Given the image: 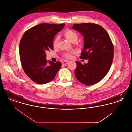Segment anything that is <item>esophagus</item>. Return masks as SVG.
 <instances>
[{"instance_id": "34e87169", "label": "esophagus", "mask_w": 132, "mask_h": 132, "mask_svg": "<svg viewBox=\"0 0 132 132\" xmlns=\"http://www.w3.org/2000/svg\"><path fill=\"white\" fill-rule=\"evenodd\" d=\"M68 62H69L68 61L66 60V61H63V62H62V64H63V65H67L68 63Z\"/></svg>"}]
</instances>
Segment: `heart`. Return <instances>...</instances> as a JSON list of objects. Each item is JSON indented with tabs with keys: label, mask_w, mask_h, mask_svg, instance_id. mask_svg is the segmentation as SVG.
<instances>
[{
	"label": "heart",
	"mask_w": 132,
	"mask_h": 132,
	"mask_svg": "<svg viewBox=\"0 0 132 132\" xmlns=\"http://www.w3.org/2000/svg\"><path fill=\"white\" fill-rule=\"evenodd\" d=\"M64 36L65 37V38H66L67 39H68L69 41H70L71 42L74 40L77 39L78 38V35L76 34L75 31L71 30H68L64 31ZM59 40V37L58 36H56L55 38H54L53 42V45L54 46H56ZM75 53V51H71V52H67L63 54V57L66 59H71L73 58V55Z\"/></svg>",
	"instance_id": "heart-1"
}]
</instances>
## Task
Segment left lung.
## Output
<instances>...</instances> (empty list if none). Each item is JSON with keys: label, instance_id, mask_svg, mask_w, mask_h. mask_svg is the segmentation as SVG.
Instances as JSON below:
<instances>
[{"label": "left lung", "instance_id": "1", "mask_svg": "<svg viewBox=\"0 0 132 132\" xmlns=\"http://www.w3.org/2000/svg\"><path fill=\"white\" fill-rule=\"evenodd\" d=\"M72 29L84 36V50L80 58L88 60L84 64L76 61V77L82 84L93 85L101 81L110 70L114 56L112 42L106 30L98 24H75Z\"/></svg>", "mask_w": 132, "mask_h": 132}]
</instances>
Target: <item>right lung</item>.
Returning a JSON list of instances; mask_svg holds the SVG:
<instances>
[{
	"mask_svg": "<svg viewBox=\"0 0 132 132\" xmlns=\"http://www.w3.org/2000/svg\"><path fill=\"white\" fill-rule=\"evenodd\" d=\"M65 25L40 24L26 31L22 36L19 44L21 63L26 74L36 83L43 85L51 81L61 67L59 61H47L46 52L53 50V38Z\"/></svg>",
	"mask_w": 132,
	"mask_h": 132,
	"instance_id": "obj_1",
	"label": "right lung"
}]
</instances>
